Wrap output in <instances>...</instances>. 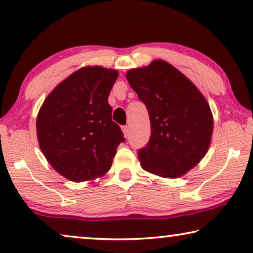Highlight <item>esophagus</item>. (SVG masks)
Returning <instances> with one entry per match:
<instances>
[{
    "label": "esophagus",
    "mask_w": 253,
    "mask_h": 253,
    "mask_svg": "<svg viewBox=\"0 0 253 253\" xmlns=\"http://www.w3.org/2000/svg\"><path fill=\"white\" fill-rule=\"evenodd\" d=\"M122 130H123V132H124V136H126V137L129 136V133H130L129 126H122Z\"/></svg>",
    "instance_id": "esophagus-1"
}]
</instances>
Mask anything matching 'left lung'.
Returning a JSON list of instances; mask_svg holds the SVG:
<instances>
[{"mask_svg": "<svg viewBox=\"0 0 253 253\" xmlns=\"http://www.w3.org/2000/svg\"><path fill=\"white\" fill-rule=\"evenodd\" d=\"M126 78L151 121L150 140L138 150L141 167L166 178L184 175L209 150L213 131L209 103L181 71L165 61L132 69Z\"/></svg>", "mask_w": 253, "mask_h": 253, "instance_id": "obj_1", "label": "left lung"}]
</instances>
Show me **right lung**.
Returning <instances> with one entry per match:
<instances>
[{"label":"right lung","instance_id":"add662e5","mask_svg":"<svg viewBox=\"0 0 253 253\" xmlns=\"http://www.w3.org/2000/svg\"><path fill=\"white\" fill-rule=\"evenodd\" d=\"M116 70L86 67L69 76L41 106L37 132L41 151L58 174L74 182L102 176L126 138L112 121L108 96Z\"/></svg>","mask_w":253,"mask_h":253}]
</instances>
